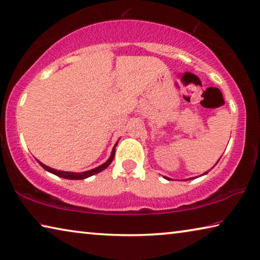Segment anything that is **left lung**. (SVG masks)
<instances>
[{"label":"left lung","instance_id":"8db88e82","mask_svg":"<svg viewBox=\"0 0 260 260\" xmlns=\"http://www.w3.org/2000/svg\"><path fill=\"white\" fill-rule=\"evenodd\" d=\"M216 163H217V162H216ZM207 172H208V171H206V172H205V174H204V175H207ZM204 175H203V176H204ZM164 178H166V179H168V180H171V179H170V178H169V177H164Z\"/></svg>","mask_w":260,"mask_h":260}]
</instances>
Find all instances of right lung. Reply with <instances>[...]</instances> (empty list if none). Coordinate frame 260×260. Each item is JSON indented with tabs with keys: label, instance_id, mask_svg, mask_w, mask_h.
<instances>
[{
	"label": "right lung",
	"instance_id": "right-lung-1",
	"mask_svg": "<svg viewBox=\"0 0 260 260\" xmlns=\"http://www.w3.org/2000/svg\"><path fill=\"white\" fill-rule=\"evenodd\" d=\"M117 145H118V142L114 145L113 149H112V152H111V156H110L109 159L106 160L105 163H103L102 166L94 168V169H91V170L84 171V172L60 171V170H55V169H52V168H49V167H47V166H45V164L39 162V160H38V162H39L40 166L45 169V170L48 171V172H51V174L55 175V176H57V177H61V178H64V179H85V178H88V177H91V176H93V175L98 174V172L105 170V169L110 166L111 162H112V160H113L114 152H115V147H117Z\"/></svg>",
	"mask_w": 260,
	"mask_h": 260
}]
</instances>
